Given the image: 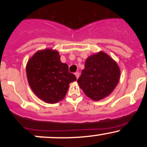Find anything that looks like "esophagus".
I'll use <instances>...</instances> for the list:
<instances>
[{
    "label": "esophagus",
    "instance_id": "34e87169",
    "mask_svg": "<svg viewBox=\"0 0 147 147\" xmlns=\"http://www.w3.org/2000/svg\"><path fill=\"white\" fill-rule=\"evenodd\" d=\"M75 75L76 76V77H77V79H78L79 77V72H76L75 73Z\"/></svg>",
    "mask_w": 147,
    "mask_h": 147
}]
</instances>
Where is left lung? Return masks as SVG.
<instances>
[{"label": "left lung", "instance_id": "8db88e82", "mask_svg": "<svg viewBox=\"0 0 147 147\" xmlns=\"http://www.w3.org/2000/svg\"><path fill=\"white\" fill-rule=\"evenodd\" d=\"M119 75L117 63L100 52L87 59L77 83L88 97L99 101L112 92L119 82Z\"/></svg>", "mask_w": 147, "mask_h": 147}]
</instances>
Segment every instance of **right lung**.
Here are the masks:
<instances>
[{
  "mask_svg": "<svg viewBox=\"0 0 147 147\" xmlns=\"http://www.w3.org/2000/svg\"><path fill=\"white\" fill-rule=\"evenodd\" d=\"M27 77L32 90L40 99L50 104L63 99L69 84L77 79L68 71V65L61 63L56 50L37 52L28 61Z\"/></svg>",
  "mask_w": 147,
  "mask_h": 147,
  "instance_id": "obj_1",
  "label": "right lung"
}]
</instances>
